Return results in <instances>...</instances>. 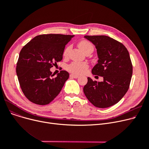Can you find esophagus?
Masks as SVG:
<instances>
[{"label": "esophagus", "instance_id": "34e87169", "mask_svg": "<svg viewBox=\"0 0 149 149\" xmlns=\"http://www.w3.org/2000/svg\"><path fill=\"white\" fill-rule=\"evenodd\" d=\"M79 77V76L78 75H75V74H70V78H74V79H77V78H78Z\"/></svg>", "mask_w": 149, "mask_h": 149}]
</instances>
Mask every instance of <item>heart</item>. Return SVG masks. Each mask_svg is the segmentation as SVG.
I'll return each instance as SVG.
<instances>
[{
    "label": "heart",
    "mask_w": 149,
    "mask_h": 149,
    "mask_svg": "<svg viewBox=\"0 0 149 149\" xmlns=\"http://www.w3.org/2000/svg\"><path fill=\"white\" fill-rule=\"evenodd\" d=\"M79 48L85 52L88 50L90 49H93V45L88 40H81L80 41L79 44H78ZM72 49L71 45H68L66 47L63 51V56L66 57L68 56V55ZM88 68L87 64L84 63H79V62H73L71 64H70L68 66V69L70 72H71L74 74H81L84 73Z\"/></svg>",
    "instance_id": "obj_1"
}]
</instances>
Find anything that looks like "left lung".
<instances>
[{
  "label": "left lung",
  "mask_w": 149,
  "mask_h": 149,
  "mask_svg": "<svg viewBox=\"0 0 149 149\" xmlns=\"http://www.w3.org/2000/svg\"><path fill=\"white\" fill-rule=\"evenodd\" d=\"M95 46L98 63L92 69L93 75L103 77V81L88 78L83 88L84 95L97 107L106 108L115 104L127 92L133 66L127 48L123 44L106 36H85Z\"/></svg>",
  "instance_id": "left-lung-1"
}]
</instances>
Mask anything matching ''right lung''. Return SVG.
<instances>
[{
    "label": "right lung",
    "mask_w": 149,
    "mask_h": 149,
    "mask_svg": "<svg viewBox=\"0 0 149 149\" xmlns=\"http://www.w3.org/2000/svg\"><path fill=\"white\" fill-rule=\"evenodd\" d=\"M73 37L58 34L38 35L21 49L16 73L23 94L32 103L48 104L59 94L69 74L61 70L57 77H52L50 68L62 60L65 45Z\"/></svg>",
    "instance_id": "obj_1"
}]
</instances>
